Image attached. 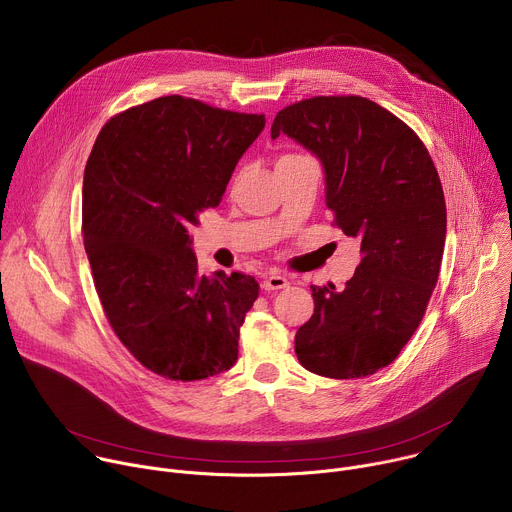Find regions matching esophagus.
Segmentation results:
<instances>
[{"mask_svg": "<svg viewBox=\"0 0 512 512\" xmlns=\"http://www.w3.org/2000/svg\"><path fill=\"white\" fill-rule=\"evenodd\" d=\"M289 285V281L283 277V275H279V273H267L265 277H263V289H283V287H287Z\"/></svg>", "mask_w": 512, "mask_h": 512, "instance_id": "esophagus-1", "label": "esophagus"}]
</instances>
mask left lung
Instances as JSON below:
<instances>
[{"label": "left lung", "instance_id": "left-lung-1", "mask_svg": "<svg viewBox=\"0 0 512 512\" xmlns=\"http://www.w3.org/2000/svg\"><path fill=\"white\" fill-rule=\"evenodd\" d=\"M287 135L324 168L326 204L360 263L346 287H312L314 314L296 334L302 367L358 379L397 358L440 275L446 200L421 139L364 97H314L277 113Z\"/></svg>", "mask_w": 512, "mask_h": 512}]
</instances>
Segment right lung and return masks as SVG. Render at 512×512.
Returning a JSON list of instances; mask_svg holds the SVG:
<instances>
[{"label":"right lung","mask_w":512,"mask_h":512,"mask_svg":"<svg viewBox=\"0 0 512 512\" xmlns=\"http://www.w3.org/2000/svg\"><path fill=\"white\" fill-rule=\"evenodd\" d=\"M263 115L180 95L131 107L101 129L83 180V239L107 320L152 373L229 371L259 296L251 275L198 273L188 229L218 206Z\"/></svg>","instance_id":"obj_1"}]
</instances>
